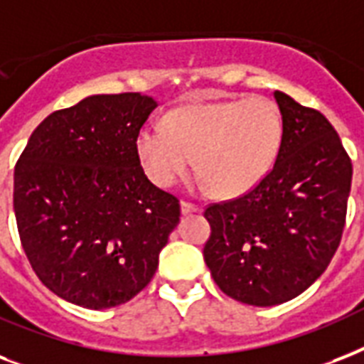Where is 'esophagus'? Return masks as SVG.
<instances>
[{
	"label": "esophagus",
	"mask_w": 364,
	"mask_h": 364,
	"mask_svg": "<svg viewBox=\"0 0 364 364\" xmlns=\"http://www.w3.org/2000/svg\"><path fill=\"white\" fill-rule=\"evenodd\" d=\"M180 210H182V214H193L199 210V207L190 201H180Z\"/></svg>",
	"instance_id": "34e87169"
}]
</instances>
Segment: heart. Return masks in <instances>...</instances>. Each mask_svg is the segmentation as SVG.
I'll return each mask as SVG.
<instances>
[{
  "label": "heart",
  "instance_id": "obj_1",
  "mask_svg": "<svg viewBox=\"0 0 364 364\" xmlns=\"http://www.w3.org/2000/svg\"><path fill=\"white\" fill-rule=\"evenodd\" d=\"M283 138L277 106L267 98H232L173 109L165 125L136 132V154L154 184L197 174L216 196H243L272 171Z\"/></svg>",
  "mask_w": 364,
  "mask_h": 364
}]
</instances>
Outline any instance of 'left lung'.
I'll return each mask as SVG.
<instances>
[{
    "label": "left lung",
    "instance_id": "obj_1",
    "mask_svg": "<svg viewBox=\"0 0 364 364\" xmlns=\"http://www.w3.org/2000/svg\"><path fill=\"white\" fill-rule=\"evenodd\" d=\"M273 97L283 119L275 165L249 193L205 210L210 275L228 296L258 308L296 298L331 264L353 174L325 115L281 91Z\"/></svg>",
    "mask_w": 364,
    "mask_h": 364
}]
</instances>
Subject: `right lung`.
Masks as SVG:
<instances>
[{
  "instance_id": "obj_1",
  "label": "right lung",
  "mask_w": 364,
  "mask_h": 364,
  "mask_svg": "<svg viewBox=\"0 0 364 364\" xmlns=\"http://www.w3.org/2000/svg\"><path fill=\"white\" fill-rule=\"evenodd\" d=\"M156 108L140 92L87 97L45 117L16 163L22 249L66 302H129L151 281L180 222L178 199L151 184L136 154V132Z\"/></svg>"
}]
</instances>
